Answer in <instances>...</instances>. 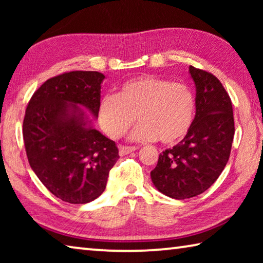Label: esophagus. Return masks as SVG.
Wrapping results in <instances>:
<instances>
[{"label":"esophagus","mask_w":263,"mask_h":263,"mask_svg":"<svg viewBox=\"0 0 263 263\" xmlns=\"http://www.w3.org/2000/svg\"><path fill=\"white\" fill-rule=\"evenodd\" d=\"M137 148V146H121L119 147V155H126L133 152V151H136Z\"/></svg>","instance_id":"esophagus-1"}]
</instances>
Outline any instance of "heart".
Masks as SVG:
<instances>
[{"instance_id":"1","label":"heart","mask_w":263,"mask_h":263,"mask_svg":"<svg viewBox=\"0 0 263 263\" xmlns=\"http://www.w3.org/2000/svg\"><path fill=\"white\" fill-rule=\"evenodd\" d=\"M99 123L114 139L123 137L137 119L132 140L175 144L186 136L194 122L195 97L188 86L144 75L124 82L117 94L102 97Z\"/></svg>"}]
</instances>
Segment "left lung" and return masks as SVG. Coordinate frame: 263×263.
<instances>
[{
	"mask_svg": "<svg viewBox=\"0 0 263 263\" xmlns=\"http://www.w3.org/2000/svg\"><path fill=\"white\" fill-rule=\"evenodd\" d=\"M196 86V115L179 144L159 155L151 179L160 193L175 199L202 194L229 161L234 137L232 102L221 82L206 70L189 67Z\"/></svg>",
	"mask_w": 263,
	"mask_h": 263,
	"instance_id": "8db88e82",
	"label": "left lung"
}]
</instances>
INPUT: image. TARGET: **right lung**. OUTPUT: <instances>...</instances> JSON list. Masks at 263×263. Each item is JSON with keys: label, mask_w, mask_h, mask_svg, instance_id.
<instances>
[{"label": "right lung", "mask_w": 263, "mask_h": 263, "mask_svg": "<svg viewBox=\"0 0 263 263\" xmlns=\"http://www.w3.org/2000/svg\"><path fill=\"white\" fill-rule=\"evenodd\" d=\"M104 78L84 70L57 75L26 106L23 139L30 166L53 195L70 204L101 196L119 158L115 141L92 127L80 108L97 117Z\"/></svg>", "instance_id": "add662e5"}]
</instances>
